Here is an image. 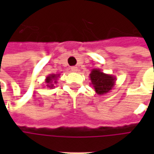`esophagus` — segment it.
Returning <instances> with one entry per match:
<instances>
[{"label":"esophagus","mask_w":154,"mask_h":154,"mask_svg":"<svg viewBox=\"0 0 154 154\" xmlns=\"http://www.w3.org/2000/svg\"><path fill=\"white\" fill-rule=\"evenodd\" d=\"M71 71H73V72H79V68H78V67L74 66V67L71 68Z\"/></svg>","instance_id":"obj_1"}]
</instances>
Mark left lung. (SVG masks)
Here are the masks:
<instances>
[{
  "instance_id": "8db88e82",
  "label": "left lung",
  "mask_w": 154,
  "mask_h": 154,
  "mask_svg": "<svg viewBox=\"0 0 154 154\" xmlns=\"http://www.w3.org/2000/svg\"><path fill=\"white\" fill-rule=\"evenodd\" d=\"M91 85L98 95H103L111 91L116 85V77L112 74H104L98 68H93L89 74Z\"/></svg>"
}]
</instances>
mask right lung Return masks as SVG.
Wrapping results in <instances>:
<instances>
[{
  "instance_id": "right-lung-1",
  "label": "right lung",
  "mask_w": 154,
  "mask_h": 154,
  "mask_svg": "<svg viewBox=\"0 0 154 154\" xmlns=\"http://www.w3.org/2000/svg\"><path fill=\"white\" fill-rule=\"evenodd\" d=\"M60 77V74H51L45 78V86L47 88L53 89L55 87V84L57 83V79Z\"/></svg>"
}]
</instances>
